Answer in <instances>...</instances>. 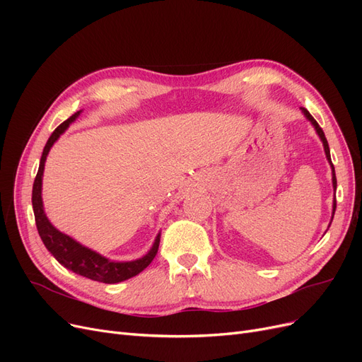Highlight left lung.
Returning <instances> with one entry per match:
<instances>
[{
	"instance_id": "obj_1",
	"label": "left lung",
	"mask_w": 362,
	"mask_h": 362,
	"mask_svg": "<svg viewBox=\"0 0 362 362\" xmlns=\"http://www.w3.org/2000/svg\"><path fill=\"white\" fill-rule=\"evenodd\" d=\"M303 115L306 116V119L308 120H311V124L315 127V131H317V134L320 136V139H322V141H323V146H325V152H326V158H327V161L331 163V168H332V185H334V190H337V177H335V169H334V164H332V161H331V152H329V145H327V140H326V137H325V133H323V129L320 128V125L315 122V119L310 115V112L308 110H305L303 108ZM335 208H337V199H334V211H332V218H334V213H335Z\"/></svg>"
}]
</instances>
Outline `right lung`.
I'll return each mask as SVG.
<instances>
[{
    "mask_svg": "<svg viewBox=\"0 0 362 362\" xmlns=\"http://www.w3.org/2000/svg\"><path fill=\"white\" fill-rule=\"evenodd\" d=\"M78 115L80 112L74 113L69 119L64 120L63 124H60L56 129H54V133L48 139L45 148H43L39 170L35 178V184H33V196H31L33 211H35L36 226L43 245L47 246V249L51 252L54 258H56L62 266L72 270L74 273H76V275L89 278L92 281L104 282V284H116L139 275L141 270H145L151 264V261L156 258L158 252L160 234L157 235L154 245H152L151 250L144 258L136 259V261H128V262H115V261L107 259L105 257H101L100 254H96V252L90 249L81 246L80 243H76L75 240L71 238L69 235L57 231V229L49 223L42 205V175H43V168H45V160H47L48 152L54 145V141L60 137V134L64 133V129L69 127L71 122H74L75 117Z\"/></svg>",
    "mask_w": 362,
    "mask_h": 362,
    "instance_id": "add662e5",
    "label": "right lung"
}]
</instances>
